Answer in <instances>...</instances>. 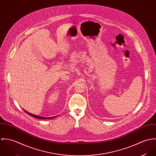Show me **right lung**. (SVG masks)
I'll use <instances>...</instances> for the list:
<instances>
[{"label":"right lung","instance_id":"1","mask_svg":"<svg viewBox=\"0 0 156 156\" xmlns=\"http://www.w3.org/2000/svg\"><path fill=\"white\" fill-rule=\"evenodd\" d=\"M26 113H27L28 115H30V116H34V117H35V118H38V119H50V118H55L54 116L53 117H50V118H45V117H42V116H37V115H34V114H32V113H29V112H27L26 111H24V110H23Z\"/></svg>","mask_w":156,"mask_h":156}]
</instances>
